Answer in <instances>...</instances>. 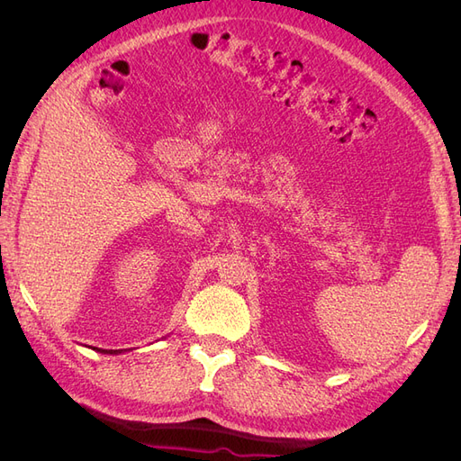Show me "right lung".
Wrapping results in <instances>:
<instances>
[{
    "label": "right lung",
    "instance_id": "1",
    "mask_svg": "<svg viewBox=\"0 0 461 461\" xmlns=\"http://www.w3.org/2000/svg\"><path fill=\"white\" fill-rule=\"evenodd\" d=\"M95 352H100V354H121L122 350H104V348H94Z\"/></svg>",
    "mask_w": 461,
    "mask_h": 461
}]
</instances>
